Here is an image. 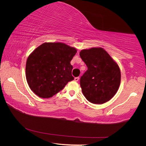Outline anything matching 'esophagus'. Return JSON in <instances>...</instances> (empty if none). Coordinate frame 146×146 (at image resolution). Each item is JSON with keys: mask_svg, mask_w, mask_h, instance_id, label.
Returning <instances> with one entry per match:
<instances>
[{"mask_svg": "<svg viewBox=\"0 0 146 146\" xmlns=\"http://www.w3.org/2000/svg\"><path fill=\"white\" fill-rule=\"evenodd\" d=\"M78 80H79V77H75V78H74V80L76 81V82H78Z\"/></svg>", "mask_w": 146, "mask_h": 146, "instance_id": "obj_1", "label": "esophagus"}]
</instances>
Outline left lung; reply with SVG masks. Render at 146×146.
<instances>
[{"label": "left lung", "mask_w": 146, "mask_h": 146, "mask_svg": "<svg viewBox=\"0 0 146 146\" xmlns=\"http://www.w3.org/2000/svg\"><path fill=\"white\" fill-rule=\"evenodd\" d=\"M80 56L88 67L80 78L85 98L94 104H102L111 99L121 83V70L117 63L102 47L83 49Z\"/></svg>", "instance_id": "left-lung-1"}]
</instances>
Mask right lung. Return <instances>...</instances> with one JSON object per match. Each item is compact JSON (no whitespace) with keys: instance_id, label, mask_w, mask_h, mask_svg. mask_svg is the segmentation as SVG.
<instances>
[{"instance_id":"obj_1","label":"right lung","mask_w":146,"mask_h":146,"mask_svg":"<svg viewBox=\"0 0 146 146\" xmlns=\"http://www.w3.org/2000/svg\"><path fill=\"white\" fill-rule=\"evenodd\" d=\"M76 48L62 42H44L31 53L25 66L26 80L34 93L50 98L73 80L70 61Z\"/></svg>"}]
</instances>
